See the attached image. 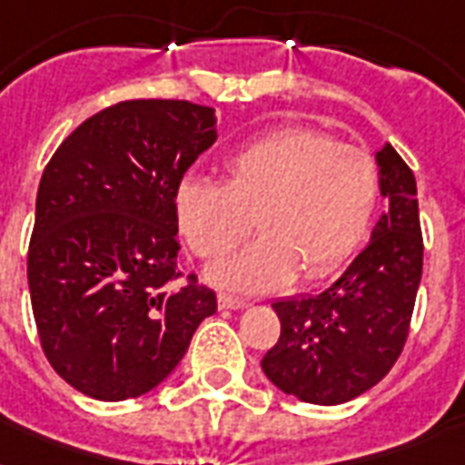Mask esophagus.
Segmentation results:
<instances>
[{"label":"esophagus","mask_w":465,"mask_h":465,"mask_svg":"<svg viewBox=\"0 0 465 465\" xmlns=\"http://www.w3.org/2000/svg\"><path fill=\"white\" fill-rule=\"evenodd\" d=\"M219 302V309H246L248 302L243 297H233V294H226V292H222L217 297Z\"/></svg>","instance_id":"34e87169"}]
</instances>
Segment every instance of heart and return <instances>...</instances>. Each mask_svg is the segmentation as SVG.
<instances>
[{
  "mask_svg": "<svg viewBox=\"0 0 465 465\" xmlns=\"http://www.w3.org/2000/svg\"><path fill=\"white\" fill-rule=\"evenodd\" d=\"M224 183L175 188L178 229L197 258L212 261L253 232L262 236L217 262V284L246 292L282 287L294 275H331L374 224L381 178L374 156L311 127H282L248 142L224 163Z\"/></svg>",
  "mask_w": 465,
  "mask_h": 465,
  "instance_id": "heart-1",
  "label": "heart"
}]
</instances>
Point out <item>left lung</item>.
Returning <instances> with one entry per match:
<instances>
[{
  "instance_id": "1",
  "label": "left lung",
  "mask_w": 465,
  "mask_h": 465,
  "mask_svg": "<svg viewBox=\"0 0 465 465\" xmlns=\"http://www.w3.org/2000/svg\"><path fill=\"white\" fill-rule=\"evenodd\" d=\"M389 212L371 243L313 297L275 302L280 338L261 367L277 389L313 405H338L381 381L403 352L422 280L418 185L396 149L376 154Z\"/></svg>"
}]
</instances>
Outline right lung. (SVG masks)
Returning <instances> with one entry per match:
<instances>
[{
	"mask_svg": "<svg viewBox=\"0 0 465 465\" xmlns=\"http://www.w3.org/2000/svg\"><path fill=\"white\" fill-rule=\"evenodd\" d=\"M214 140L210 105L137 98L84 120L47 161L28 290L50 367L84 396L159 386L217 311V294L178 270L173 212L183 173Z\"/></svg>",
	"mask_w": 465,
	"mask_h": 465,
	"instance_id": "right-lung-1",
	"label": "right lung"
}]
</instances>
